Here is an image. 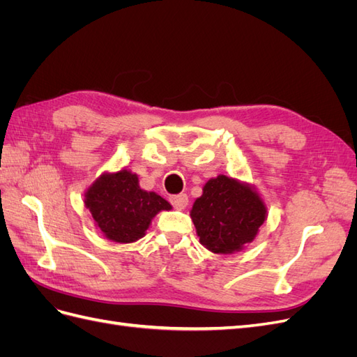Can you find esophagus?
<instances>
[{"mask_svg": "<svg viewBox=\"0 0 357 357\" xmlns=\"http://www.w3.org/2000/svg\"><path fill=\"white\" fill-rule=\"evenodd\" d=\"M169 201H171L172 205H174V208L183 210V208H186V205L189 202V198H188L186 193H178V195L169 197Z\"/></svg>", "mask_w": 357, "mask_h": 357, "instance_id": "34e87169", "label": "esophagus"}]
</instances>
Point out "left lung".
I'll list each match as a JSON object with an SVG mask.
<instances>
[{
  "label": "left lung",
  "instance_id": "1",
  "mask_svg": "<svg viewBox=\"0 0 357 357\" xmlns=\"http://www.w3.org/2000/svg\"><path fill=\"white\" fill-rule=\"evenodd\" d=\"M190 218L205 248L229 255L255 240L266 219V207L253 188L218 176L205 183L202 195L193 202Z\"/></svg>",
  "mask_w": 357,
  "mask_h": 357
}]
</instances>
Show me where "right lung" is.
Wrapping results in <instances>:
<instances>
[{"mask_svg": "<svg viewBox=\"0 0 357 357\" xmlns=\"http://www.w3.org/2000/svg\"><path fill=\"white\" fill-rule=\"evenodd\" d=\"M84 205L107 238L122 244L143 238L155 215L171 210L158 193L139 188L137 174L126 168L96 178L84 193Z\"/></svg>", "mask_w": 357, "mask_h": 357, "instance_id": "obj_1", "label": "right lung"}]
</instances>
